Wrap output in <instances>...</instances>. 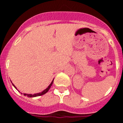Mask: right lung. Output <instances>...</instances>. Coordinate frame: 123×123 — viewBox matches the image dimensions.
Wrapping results in <instances>:
<instances>
[{
  "mask_svg": "<svg viewBox=\"0 0 123 123\" xmlns=\"http://www.w3.org/2000/svg\"><path fill=\"white\" fill-rule=\"evenodd\" d=\"M53 82H54V79H53V81H52V82L50 83V84L49 86L48 87H47V88H46L44 91H42V92H39V93H37V94H23L24 95H25V96H28V97H38V96H41V95H44V94H45V93H47V92H48L49 90L50 89V88L51 87V86H52V84H53ZM13 86H14V87L16 89H17V87H15V86L12 83ZM22 94V93H21Z\"/></svg>",
  "mask_w": 123,
  "mask_h": 123,
  "instance_id": "1",
  "label": "right lung"
}]
</instances>
